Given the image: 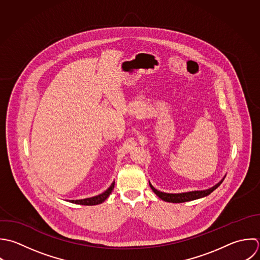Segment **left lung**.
Returning a JSON list of instances; mask_svg holds the SVG:
<instances>
[{"label": "left lung", "instance_id": "obj_1", "mask_svg": "<svg viewBox=\"0 0 260 260\" xmlns=\"http://www.w3.org/2000/svg\"><path fill=\"white\" fill-rule=\"evenodd\" d=\"M225 177L215 186H213L212 188H209L207 190H198V191H189V192H184V193H165V192H161L159 190H157L156 188H154V186L150 183V187L152 188V190L164 202L167 203H185V202H190V201H194L204 197L209 196L210 193H212L216 188H218L221 183L224 181Z\"/></svg>", "mask_w": 260, "mask_h": 260}]
</instances>
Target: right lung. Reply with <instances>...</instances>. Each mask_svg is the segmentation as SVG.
<instances>
[{"label": "right lung", "mask_w": 260, "mask_h": 260, "mask_svg": "<svg viewBox=\"0 0 260 260\" xmlns=\"http://www.w3.org/2000/svg\"><path fill=\"white\" fill-rule=\"evenodd\" d=\"M114 188V182L110 185V187L104 191L103 193L97 196V197H93V198H89V199H85V200H72L70 201V203H73V204H77V205H82V206H95V205H99V204H102L108 197L109 194L111 193V191L113 190Z\"/></svg>", "instance_id": "obj_1"}]
</instances>
